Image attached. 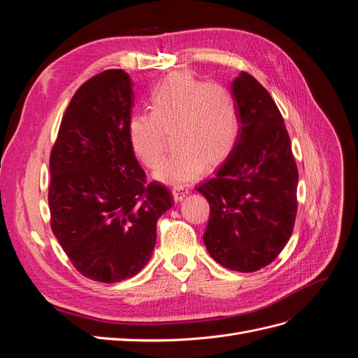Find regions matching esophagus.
Returning <instances> with one entry per match:
<instances>
[{
    "label": "esophagus",
    "instance_id": "obj_1",
    "mask_svg": "<svg viewBox=\"0 0 358 358\" xmlns=\"http://www.w3.org/2000/svg\"><path fill=\"white\" fill-rule=\"evenodd\" d=\"M171 192H173V197H175V200H176V201H180V200H183V197L188 196V194H189L191 191H189V188L185 187V185H176L175 188H173Z\"/></svg>",
    "mask_w": 358,
    "mask_h": 358
}]
</instances>
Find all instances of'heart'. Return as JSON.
Wrapping results in <instances>:
<instances>
[{
  "mask_svg": "<svg viewBox=\"0 0 358 358\" xmlns=\"http://www.w3.org/2000/svg\"><path fill=\"white\" fill-rule=\"evenodd\" d=\"M149 109L129 117L128 138L140 162L155 169L171 134L176 149L158 169L159 180L182 185L197 179L209 164L229 158L239 142V106L231 90L221 83L173 73L150 91Z\"/></svg>",
  "mask_w": 358,
  "mask_h": 358,
  "instance_id": "1",
  "label": "heart"
}]
</instances>
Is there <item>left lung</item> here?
<instances>
[{"label":"left lung","instance_id":"8db88e82","mask_svg":"<svg viewBox=\"0 0 358 358\" xmlns=\"http://www.w3.org/2000/svg\"><path fill=\"white\" fill-rule=\"evenodd\" d=\"M241 136L215 178L197 187L210 215L203 241L236 272H257L282 251L294 229L299 171L289 136L264 86L242 71L231 83Z\"/></svg>","mask_w":358,"mask_h":358}]
</instances>
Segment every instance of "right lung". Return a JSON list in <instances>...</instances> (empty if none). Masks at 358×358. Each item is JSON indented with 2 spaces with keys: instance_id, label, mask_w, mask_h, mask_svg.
Returning <instances> with one entry per match:
<instances>
[{
  "instance_id": "1",
  "label": "right lung",
  "mask_w": 358,
  "mask_h": 358,
  "mask_svg": "<svg viewBox=\"0 0 358 358\" xmlns=\"http://www.w3.org/2000/svg\"><path fill=\"white\" fill-rule=\"evenodd\" d=\"M133 82L106 70L76 91L50 152V227L78 272L113 284L152 257L171 192L146 175L129 145Z\"/></svg>"
}]
</instances>
